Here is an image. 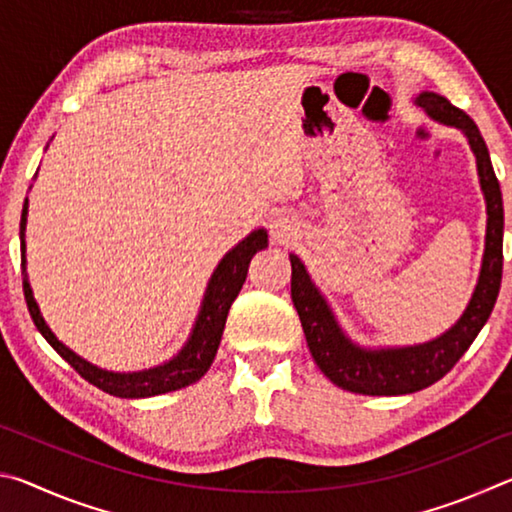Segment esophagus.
I'll list each match as a JSON object with an SVG mask.
<instances>
[{"instance_id":"1","label":"esophagus","mask_w":512,"mask_h":512,"mask_svg":"<svg viewBox=\"0 0 512 512\" xmlns=\"http://www.w3.org/2000/svg\"><path fill=\"white\" fill-rule=\"evenodd\" d=\"M268 232H271V239L280 246H289L300 237V221L296 214L291 212H277L271 223H268Z\"/></svg>"}]
</instances>
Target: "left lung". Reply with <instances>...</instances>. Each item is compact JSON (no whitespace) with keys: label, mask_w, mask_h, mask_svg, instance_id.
<instances>
[{"label":"left lung","mask_w":512,"mask_h":512,"mask_svg":"<svg viewBox=\"0 0 512 512\" xmlns=\"http://www.w3.org/2000/svg\"><path fill=\"white\" fill-rule=\"evenodd\" d=\"M413 103L427 112L429 119L458 128L474 153L476 173H479V185L485 198V214H488L481 271L465 311L447 332L415 345L366 348L343 332L327 298L307 273V266L298 255L291 253V300L305 329L311 357L332 384L350 393L406 395L436 384L456 366L481 327L488 323L501 287L504 201H501L499 180L492 169L488 146L474 121L440 94L424 90Z\"/></svg>","instance_id":"8db88e82"}]
</instances>
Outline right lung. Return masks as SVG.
<instances>
[{
    "label": "right lung",
    "mask_w": 512,
    "mask_h": 512,
    "mask_svg": "<svg viewBox=\"0 0 512 512\" xmlns=\"http://www.w3.org/2000/svg\"><path fill=\"white\" fill-rule=\"evenodd\" d=\"M27 214H29V198L24 201L22 207V221H20V246H22V275H24V298H27L29 314L33 323L40 329V334L49 341L51 348H54L60 357H63L69 366H72L83 379H88L90 384L101 388L103 393L115 395V397H126V400H140V397H153L171 391H180L194 381L201 379L207 370H210L212 361L216 357V350H219L221 334L225 327V318H228V311L232 302L239 296L241 287H244L246 275H248V264L257 250L268 246V235L264 228H257L250 232L246 239H241L239 244L228 250L214 268V273L207 282L205 296L201 302V309H198L196 323L192 327V334H189L187 343L180 348L178 354H173L169 361L160 363V366L137 370V372H115L94 366V363L85 361L79 357L74 350H69L63 341L56 339V334L51 332L45 318L40 314V307L36 298H33V289L29 284L27 275V241H24V230H27Z\"/></svg>",
    "instance_id": "right-lung-1"
}]
</instances>
